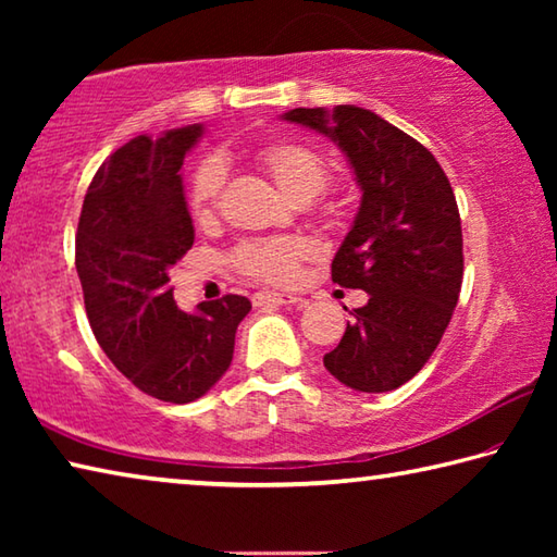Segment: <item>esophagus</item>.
<instances>
[{
  "mask_svg": "<svg viewBox=\"0 0 557 557\" xmlns=\"http://www.w3.org/2000/svg\"><path fill=\"white\" fill-rule=\"evenodd\" d=\"M252 305L260 307V309H268V307H287V305L305 307L307 299L295 297V295H285V292L260 289V292H256V297H252Z\"/></svg>",
  "mask_w": 557,
  "mask_h": 557,
  "instance_id": "esophagus-1",
  "label": "esophagus"
}]
</instances>
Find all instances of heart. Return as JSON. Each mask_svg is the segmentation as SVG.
Instances as JSON below:
<instances>
[{
  "mask_svg": "<svg viewBox=\"0 0 557 557\" xmlns=\"http://www.w3.org/2000/svg\"><path fill=\"white\" fill-rule=\"evenodd\" d=\"M258 162L275 178V184L297 201H312L332 184V172L314 149L295 143L268 145L258 152ZM223 186V164L219 159H206L196 169L188 184V211L196 221L211 219ZM307 256V245L297 238H270L243 243L233 252V265L245 277L289 285L299 272V262Z\"/></svg>",
  "mask_w": 557,
  "mask_h": 557,
  "instance_id": "heart-1",
  "label": "heart"
}]
</instances>
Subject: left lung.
Instances as JSON below:
<instances>
[{"mask_svg": "<svg viewBox=\"0 0 557 557\" xmlns=\"http://www.w3.org/2000/svg\"><path fill=\"white\" fill-rule=\"evenodd\" d=\"M282 120L338 145L361 188L332 280L369 301L324 356L326 371L361 393L400 388L428 363L459 299L465 256L449 178L418 139L371 110L295 108Z\"/></svg>", "mask_w": 557, "mask_h": 557, "instance_id": "1", "label": "left lung"}]
</instances>
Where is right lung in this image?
<instances>
[{
	"label": "right lung",
	"instance_id": "obj_1",
	"mask_svg": "<svg viewBox=\"0 0 557 557\" xmlns=\"http://www.w3.org/2000/svg\"><path fill=\"white\" fill-rule=\"evenodd\" d=\"M203 125L139 135L102 162L83 201L75 270L92 334L115 369L164 403L209 393L233 361L248 297L176 307L169 270L194 245L184 157Z\"/></svg>",
	"mask_w": 557,
	"mask_h": 557
}]
</instances>
